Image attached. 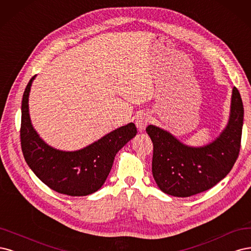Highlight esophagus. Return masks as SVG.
Instances as JSON below:
<instances>
[{"mask_svg": "<svg viewBox=\"0 0 251 251\" xmlns=\"http://www.w3.org/2000/svg\"><path fill=\"white\" fill-rule=\"evenodd\" d=\"M150 122V117L147 114H141L140 116H137L135 120V125L139 131H144L145 128L147 127V125Z\"/></svg>", "mask_w": 251, "mask_h": 251, "instance_id": "34e87169", "label": "esophagus"}]
</instances>
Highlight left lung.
Listing matches in <instances>:
<instances>
[{
  "instance_id": "left-lung-1",
  "label": "left lung",
  "mask_w": 251,
  "mask_h": 251,
  "mask_svg": "<svg viewBox=\"0 0 251 251\" xmlns=\"http://www.w3.org/2000/svg\"><path fill=\"white\" fill-rule=\"evenodd\" d=\"M243 118V102L233 87L228 123L205 146H188L167 130L149 125L146 131L153 143L152 174L157 187L168 195L190 197L221 181L239 156Z\"/></svg>"
}]
</instances>
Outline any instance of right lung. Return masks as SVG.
<instances>
[{
    "instance_id": "1",
    "label": "right lung",
    "mask_w": 251,
    "mask_h": 251,
    "mask_svg": "<svg viewBox=\"0 0 251 251\" xmlns=\"http://www.w3.org/2000/svg\"><path fill=\"white\" fill-rule=\"evenodd\" d=\"M35 76L23 95L21 144L26 163L50 189L69 196H86L98 191L106 180L115 156L136 135L133 123L115 129L88 146L62 151L49 146L32 126L29 94Z\"/></svg>"
}]
</instances>
